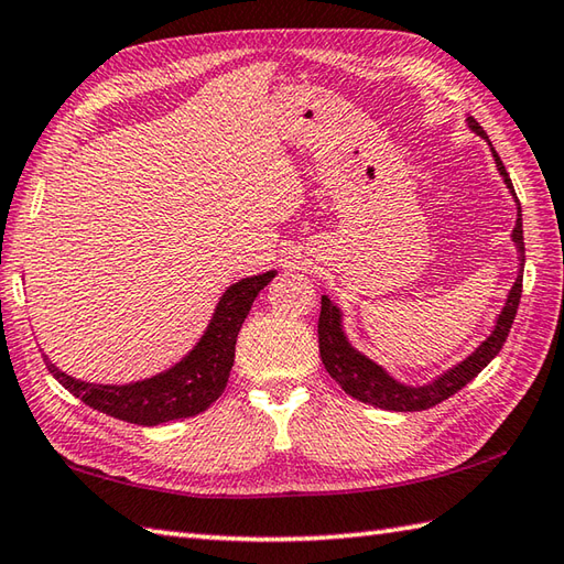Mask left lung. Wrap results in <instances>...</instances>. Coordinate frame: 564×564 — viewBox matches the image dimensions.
<instances>
[{"mask_svg":"<svg viewBox=\"0 0 564 564\" xmlns=\"http://www.w3.org/2000/svg\"><path fill=\"white\" fill-rule=\"evenodd\" d=\"M467 126H470L477 135L487 138L482 126L477 123L475 118H467ZM492 154H495L499 174L505 176V182L511 188L513 198H517V191H513L511 178L505 170V164H501L495 148H492ZM517 203H519V198H517ZM511 237H513V242H517L519 261H521L519 267L523 271L525 247H523L521 203H519L517 227H513ZM521 289H523V273H519L517 283L511 285L507 305H505V310H501V315H499L497 325H495V332L489 334L487 341L477 346L473 356H467L463 364L451 368L448 373H443L434 382H429V386H419V388L402 386V382L390 378L386 370L376 366L373 361H370V358H366L364 354H358L344 337L341 315H339L337 305H334L327 295H322V310H319V322H317L322 364H325L327 373L339 382L341 390L346 394H351V398L358 400V402L373 404V406H380V410H390V412H422V410H429V406H436L438 402L448 400L451 394L463 390L467 382H470L477 373H480V370L501 351V346H505L509 332H511L513 317H517L519 301H521Z\"/></svg>","mask_w":564,"mask_h":564,"instance_id":"left-lung-1","label":"left lung"}]
</instances>
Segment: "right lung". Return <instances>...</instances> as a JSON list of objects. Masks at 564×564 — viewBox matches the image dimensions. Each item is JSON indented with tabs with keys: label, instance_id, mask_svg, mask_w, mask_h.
Wrapping results in <instances>:
<instances>
[{
	"label": "right lung",
	"instance_id": "obj_1",
	"mask_svg": "<svg viewBox=\"0 0 564 564\" xmlns=\"http://www.w3.org/2000/svg\"><path fill=\"white\" fill-rule=\"evenodd\" d=\"M273 275V271H267L230 285L215 307L210 325L194 346V351L166 373L130 382V386H94V382L69 378L47 358L43 361L59 386L75 398L94 406L97 412L121 419V422L158 426L174 422V419L196 416L223 394L235 364L239 327L249 315L254 297Z\"/></svg>",
	"mask_w": 564,
	"mask_h": 564
}]
</instances>
